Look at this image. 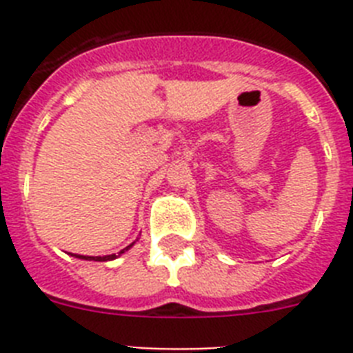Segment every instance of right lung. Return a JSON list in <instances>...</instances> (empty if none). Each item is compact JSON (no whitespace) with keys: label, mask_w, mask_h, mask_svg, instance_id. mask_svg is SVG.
<instances>
[{"label":"right lung","mask_w":353,"mask_h":353,"mask_svg":"<svg viewBox=\"0 0 353 353\" xmlns=\"http://www.w3.org/2000/svg\"><path fill=\"white\" fill-rule=\"evenodd\" d=\"M132 245H134V242L130 245H127L125 249H121L120 254H123L125 251H129ZM120 254H105V256H83V254H72V256L79 258V260H88V261H111V260H114V258L120 256Z\"/></svg>","instance_id":"add662e5"}]
</instances>
